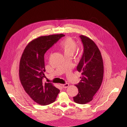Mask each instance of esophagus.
<instances>
[{"mask_svg": "<svg viewBox=\"0 0 127 127\" xmlns=\"http://www.w3.org/2000/svg\"><path fill=\"white\" fill-rule=\"evenodd\" d=\"M62 86H63V87H64V88H67L68 86H69V84L68 83H65V84H62L61 85Z\"/></svg>", "mask_w": 127, "mask_h": 127, "instance_id": "1", "label": "esophagus"}]
</instances>
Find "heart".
Returning a JSON list of instances; mask_svg holds the SVG:
<instances>
[{
	"label": "heart",
	"instance_id": "obj_1",
	"mask_svg": "<svg viewBox=\"0 0 127 127\" xmlns=\"http://www.w3.org/2000/svg\"><path fill=\"white\" fill-rule=\"evenodd\" d=\"M77 47L76 42L69 37L63 39L59 44V47L63 52L65 57L73 55Z\"/></svg>",
	"mask_w": 127,
	"mask_h": 127
}]
</instances>
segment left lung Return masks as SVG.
<instances>
[{
	"label": "left lung",
	"mask_w": 127,
	"mask_h": 127,
	"mask_svg": "<svg viewBox=\"0 0 127 127\" xmlns=\"http://www.w3.org/2000/svg\"><path fill=\"white\" fill-rule=\"evenodd\" d=\"M80 38L83 45L82 56L77 67L81 72V80L75 86L78 93L73 97L74 101L79 104H85L93 99L99 89L103 77V64L101 53L95 43L86 36Z\"/></svg>",
	"instance_id": "1"
}]
</instances>
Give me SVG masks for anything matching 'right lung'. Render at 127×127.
<instances>
[{
  "mask_svg": "<svg viewBox=\"0 0 127 127\" xmlns=\"http://www.w3.org/2000/svg\"><path fill=\"white\" fill-rule=\"evenodd\" d=\"M63 34L41 36L30 42L22 54L19 76L25 92L37 103L46 105L55 101L60 90L51 83L43 80L46 71L44 55Z\"/></svg>",
  "mask_w": 127,
  "mask_h": 127,
  "instance_id": "1",
  "label": "right lung"
}]
</instances>
